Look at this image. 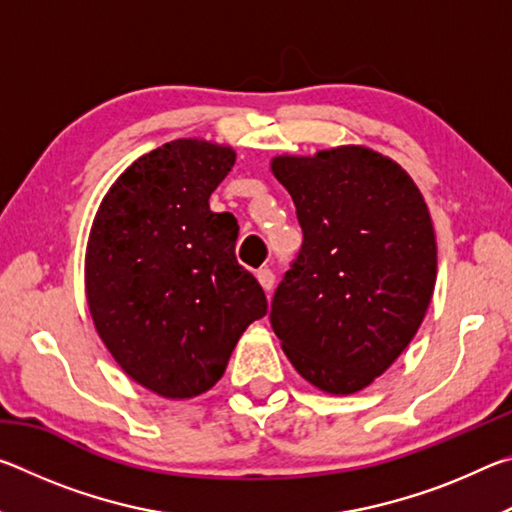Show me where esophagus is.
Listing matches in <instances>:
<instances>
[{
    "label": "esophagus",
    "instance_id": "esophagus-1",
    "mask_svg": "<svg viewBox=\"0 0 512 512\" xmlns=\"http://www.w3.org/2000/svg\"><path fill=\"white\" fill-rule=\"evenodd\" d=\"M255 275H257L259 284H262V289H264L266 293H271L273 284H275V273L271 271V268H259V271H257Z\"/></svg>",
    "mask_w": 512,
    "mask_h": 512
}]
</instances>
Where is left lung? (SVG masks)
I'll list each match as a JSON object with an SVG mask.
<instances>
[{"instance_id":"8db88e82","label":"left lung","mask_w":512,"mask_h":512,"mask_svg":"<svg viewBox=\"0 0 512 512\" xmlns=\"http://www.w3.org/2000/svg\"><path fill=\"white\" fill-rule=\"evenodd\" d=\"M302 228L271 302L282 350L309 384L350 395L418 332L436 284V235L409 173L366 146L277 155Z\"/></svg>"}]
</instances>
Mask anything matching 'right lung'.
<instances>
[{
	"label": "right lung",
	"mask_w": 512,
	"mask_h": 512,
	"mask_svg": "<svg viewBox=\"0 0 512 512\" xmlns=\"http://www.w3.org/2000/svg\"><path fill=\"white\" fill-rule=\"evenodd\" d=\"M235 167L230 146L173 140L135 160L103 196L85 293L112 357L149 391L196 397L223 377L264 289L237 262V219L210 210Z\"/></svg>",
	"instance_id": "right-lung-1"
}]
</instances>
